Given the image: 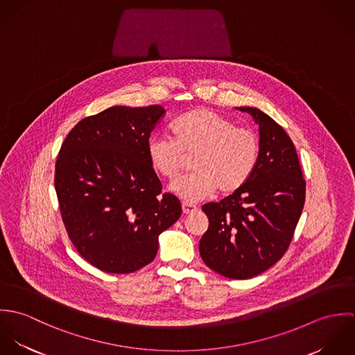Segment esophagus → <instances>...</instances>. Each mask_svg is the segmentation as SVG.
I'll list each match as a JSON object with an SVG mask.
<instances>
[{
	"label": "esophagus",
	"mask_w": 355,
	"mask_h": 355,
	"mask_svg": "<svg viewBox=\"0 0 355 355\" xmlns=\"http://www.w3.org/2000/svg\"><path fill=\"white\" fill-rule=\"evenodd\" d=\"M182 209H183V213L189 214V213H193V211H196L198 207H197L194 203L182 202Z\"/></svg>",
	"instance_id": "esophagus-1"
}]
</instances>
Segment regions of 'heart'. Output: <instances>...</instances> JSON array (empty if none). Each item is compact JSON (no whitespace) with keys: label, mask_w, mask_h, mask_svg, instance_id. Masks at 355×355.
<instances>
[{"label":"heart","mask_w":355,"mask_h":355,"mask_svg":"<svg viewBox=\"0 0 355 355\" xmlns=\"http://www.w3.org/2000/svg\"><path fill=\"white\" fill-rule=\"evenodd\" d=\"M172 137L154 135L148 141V158L166 179H175L194 155V172L176 179L171 190L187 201H200L214 194H231L253 176L259 161L261 144L250 128L236 124L207 107H196L179 116L171 125Z\"/></svg>","instance_id":"obj_1"}]
</instances>
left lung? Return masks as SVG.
I'll use <instances>...</instances> for the list:
<instances>
[{"instance_id": "1", "label": "left lung", "mask_w": 355, "mask_h": 355, "mask_svg": "<svg viewBox=\"0 0 355 355\" xmlns=\"http://www.w3.org/2000/svg\"><path fill=\"white\" fill-rule=\"evenodd\" d=\"M238 109L259 125V161L243 187L203 205L209 227L200 253L218 275L243 280L265 272L287 252L304 209L306 182L283 127L257 107Z\"/></svg>"}]
</instances>
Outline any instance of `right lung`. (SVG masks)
Returning <instances> with one entry per match:
<instances>
[{
    "label": "right lung",
    "mask_w": 355,
    "mask_h": 355,
    "mask_svg": "<svg viewBox=\"0 0 355 355\" xmlns=\"http://www.w3.org/2000/svg\"><path fill=\"white\" fill-rule=\"evenodd\" d=\"M159 105L112 106L80 120L55 161L54 187L72 245L106 273L150 263L158 235L178 221L182 205L148 158V141L164 117Z\"/></svg>",
    "instance_id": "1"
}]
</instances>
